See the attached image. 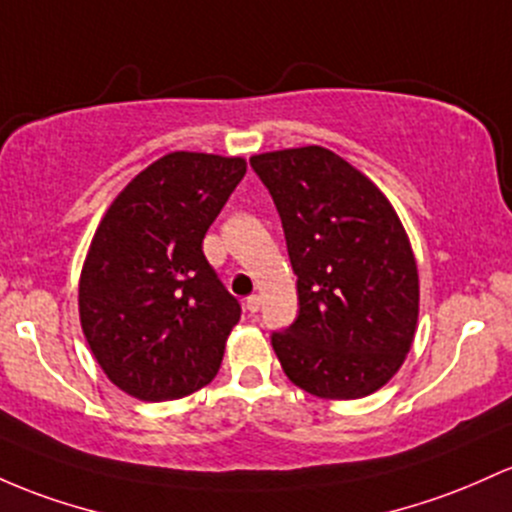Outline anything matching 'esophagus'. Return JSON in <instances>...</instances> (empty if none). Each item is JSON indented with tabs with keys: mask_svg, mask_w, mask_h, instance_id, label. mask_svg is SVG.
Instances as JSON below:
<instances>
[{
	"mask_svg": "<svg viewBox=\"0 0 512 512\" xmlns=\"http://www.w3.org/2000/svg\"><path fill=\"white\" fill-rule=\"evenodd\" d=\"M260 306H262V299L257 294H252V296H247V301H245V308L250 313H257L260 311Z\"/></svg>",
	"mask_w": 512,
	"mask_h": 512,
	"instance_id": "obj_1",
	"label": "esophagus"
}]
</instances>
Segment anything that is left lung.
<instances>
[{
    "label": "left lung",
    "mask_w": 512,
    "mask_h": 512,
    "mask_svg": "<svg viewBox=\"0 0 512 512\" xmlns=\"http://www.w3.org/2000/svg\"><path fill=\"white\" fill-rule=\"evenodd\" d=\"M282 218L299 318L272 335L284 374L325 401L379 391L411 352L418 265L386 194L320 145L250 157Z\"/></svg>",
    "instance_id": "left-lung-1"
}]
</instances>
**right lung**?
I'll return each instance as SVG.
<instances>
[{
	"label": "right lung",
	"mask_w": 512,
	"mask_h": 512,
	"mask_svg": "<svg viewBox=\"0 0 512 512\" xmlns=\"http://www.w3.org/2000/svg\"><path fill=\"white\" fill-rule=\"evenodd\" d=\"M245 170V157L174 150L138 172L101 216L77 303L101 372L128 396L174 401L218 374L240 303L201 243Z\"/></svg>",
	"instance_id": "obj_1"
}]
</instances>
